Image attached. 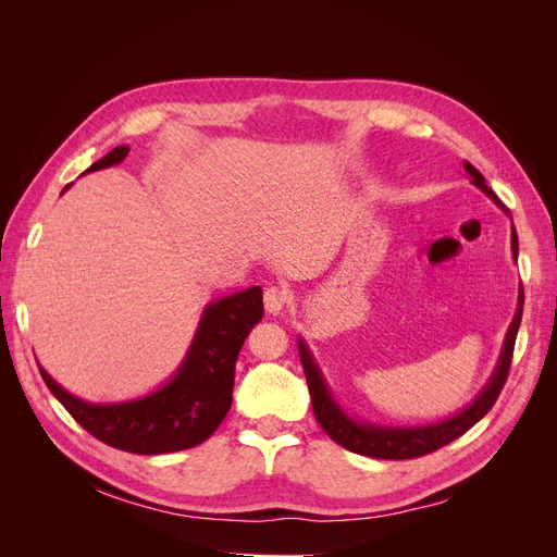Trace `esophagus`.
Listing matches in <instances>:
<instances>
[{"instance_id":"obj_1","label":"esophagus","mask_w":557,"mask_h":557,"mask_svg":"<svg viewBox=\"0 0 557 557\" xmlns=\"http://www.w3.org/2000/svg\"><path fill=\"white\" fill-rule=\"evenodd\" d=\"M288 301H290V295L285 293L283 288H276V285H272V288L264 290V309L269 313H281Z\"/></svg>"}]
</instances>
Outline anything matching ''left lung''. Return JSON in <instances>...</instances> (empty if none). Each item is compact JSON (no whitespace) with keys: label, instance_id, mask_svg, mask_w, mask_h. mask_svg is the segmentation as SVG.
<instances>
[{"label":"left lung","instance_id":"left-lung-1","mask_svg":"<svg viewBox=\"0 0 557 557\" xmlns=\"http://www.w3.org/2000/svg\"><path fill=\"white\" fill-rule=\"evenodd\" d=\"M465 172L471 176V183H474L483 195L491 197L495 205L511 218L509 209H504L497 195L487 188L483 174L474 164L465 160ZM511 256L518 262V234H516L513 221H511ZM520 318H522V285L518 288L516 313L507 334H504V344L491 379H487V383L481 387V393L471 399L465 409L444 420H436V423H430V425H376V423H367L362 418L350 416L332 395L323 369L318 367L309 344L301 339V336H297L299 358H301V367H305L313 413L318 418L320 428H323L339 446L352 453L367 455V458H381V460H409L450 444L453 440L462 436L469 428H474L479 420L493 409V404L502 393L504 381H507V374H509Z\"/></svg>","mask_w":557,"mask_h":557}]
</instances>
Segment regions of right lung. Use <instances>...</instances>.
Here are the masks:
<instances>
[{"label":"right lung","instance_id":"1","mask_svg":"<svg viewBox=\"0 0 557 557\" xmlns=\"http://www.w3.org/2000/svg\"><path fill=\"white\" fill-rule=\"evenodd\" d=\"M127 153V146H115L83 174L121 164ZM70 188L72 183L64 185L60 195ZM262 313L260 285L209 301L176 372L156 391L125 401L97 404L81 399L37 364L48 391L99 442L137 455L185 450L207 442L227 416L234 364L248 332L260 323Z\"/></svg>","mask_w":557,"mask_h":557}]
</instances>
